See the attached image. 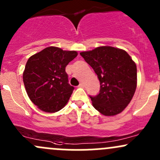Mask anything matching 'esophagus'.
I'll return each mask as SVG.
<instances>
[{"label": "esophagus", "instance_id": "esophagus-1", "mask_svg": "<svg viewBox=\"0 0 160 160\" xmlns=\"http://www.w3.org/2000/svg\"><path fill=\"white\" fill-rule=\"evenodd\" d=\"M79 87H84V84H83V83H80V84H79Z\"/></svg>", "mask_w": 160, "mask_h": 160}]
</instances>
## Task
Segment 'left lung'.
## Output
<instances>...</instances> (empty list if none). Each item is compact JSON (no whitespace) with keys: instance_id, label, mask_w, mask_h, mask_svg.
<instances>
[{"instance_id":"obj_1","label":"left lung","mask_w":160,"mask_h":160,"mask_svg":"<svg viewBox=\"0 0 160 160\" xmlns=\"http://www.w3.org/2000/svg\"><path fill=\"white\" fill-rule=\"evenodd\" d=\"M80 54L100 80V93L95 97L90 96L93 107L104 116L119 114L131 101L137 89L135 62L125 50L109 46Z\"/></svg>"}]
</instances>
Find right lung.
<instances>
[{"mask_svg":"<svg viewBox=\"0 0 160 160\" xmlns=\"http://www.w3.org/2000/svg\"><path fill=\"white\" fill-rule=\"evenodd\" d=\"M77 56V51L49 47L28 59L23 81L30 100L40 110L58 112L68 102L74 87L68 83L65 68Z\"/></svg>","mask_w":160,"mask_h":160,"instance_id":"1","label":"right lung"}]
</instances>
